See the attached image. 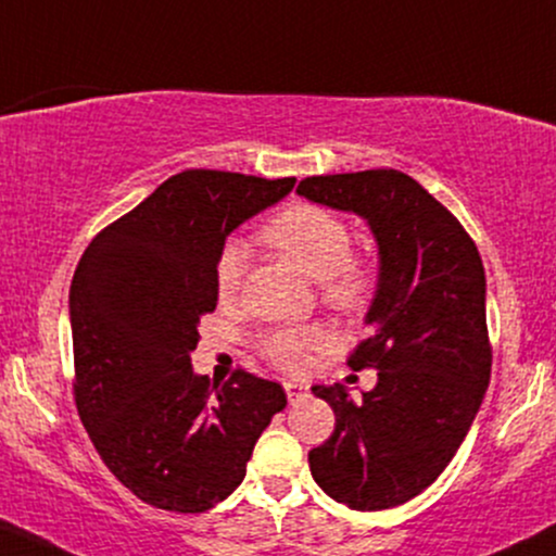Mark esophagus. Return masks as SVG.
<instances>
[{
  "mask_svg": "<svg viewBox=\"0 0 556 556\" xmlns=\"http://www.w3.org/2000/svg\"><path fill=\"white\" fill-rule=\"evenodd\" d=\"M285 393H287V401H290V404H298V401L303 399L305 393H307V386L295 383V380H287V383H285Z\"/></svg>",
  "mask_w": 556,
  "mask_h": 556,
  "instance_id": "1",
  "label": "esophagus"
}]
</instances>
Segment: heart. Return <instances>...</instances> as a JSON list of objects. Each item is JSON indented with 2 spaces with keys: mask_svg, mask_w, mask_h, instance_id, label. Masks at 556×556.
<instances>
[{
  "mask_svg": "<svg viewBox=\"0 0 556 556\" xmlns=\"http://www.w3.org/2000/svg\"><path fill=\"white\" fill-rule=\"evenodd\" d=\"M266 243L290 256L320 287L326 303L337 307H354L367 295L372 274L365 261L354 258L352 232L339 214L311 202H295L277 212L261 230ZM249 249L240 240H227L217 253L214 282L217 295L225 303L240 292ZM329 342V331L320 326H274L261 337V352L274 365L298 370L307 359V352Z\"/></svg>",
  "mask_w": 556,
  "mask_h": 556,
  "instance_id": "heart-1",
  "label": "heart"
}]
</instances>
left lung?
Here are the masks:
<instances>
[{"mask_svg":"<svg viewBox=\"0 0 556 556\" xmlns=\"http://www.w3.org/2000/svg\"><path fill=\"white\" fill-rule=\"evenodd\" d=\"M300 197L363 217L378 243V287L350 354L376 367L363 399L313 386L337 425L307 453L316 484L352 510H386L425 492L456 456L490 386L486 279L469 232L401 170L300 180Z\"/></svg>","mask_w":556,"mask_h":556,"instance_id":"1","label":"left lung"}]
</instances>
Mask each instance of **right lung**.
<instances>
[{"label": "right lung", "instance_id": "obj_1", "mask_svg": "<svg viewBox=\"0 0 556 556\" xmlns=\"http://www.w3.org/2000/svg\"><path fill=\"white\" fill-rule=\"evenodd\" d=\"M292 186L184 170L79 258L70 287L77 412L103 464L147 505L204 513L223 503L287 406L282 386L245 370L212 388L191 352L199 318L217 307L214 264L227 236Z\"/></svg>", "mask_w": 556, "mask_h": 556}]
</instances>
